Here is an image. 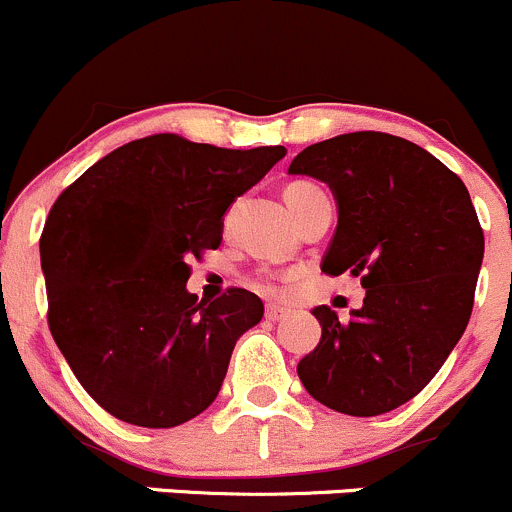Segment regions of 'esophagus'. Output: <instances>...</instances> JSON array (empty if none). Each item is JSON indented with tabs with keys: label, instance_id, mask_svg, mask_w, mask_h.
Wrapping results in <instances>:
<instances>
[{
	"label": "esophagus",
	"instance_id": "obj_1",
	"mask_svg": "<svg viewBox=\"0 0 512 512\" xmlns=\"http://www.w3.org/2000/svg\"><path fill=\"white\" fill-rule=\"evenodd\" d=\"M288 313H291V308H286V306H276V303H268L266 306L268 321H281V318H286Z\"/></svg>",
	"mask_w": 512,
	"mask_h": 512
}]
</instances>
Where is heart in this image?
<instances>
[{"mask_svg": "<svg viewBox=\"0 0 512 512\" xmlns=\"http://www.w3.org/2000/svg\"><path fill=\"white\" fill-rule=\"evenodd\" d=\"M311 189H316V186L306 184V181H296V184H291V186H288V189H286V199H288V196L301 194V191H311Z\"/></svg>", "mask_w": 512, "mask_h": 512, "instance_id": "1", "label": "heart"}]
</instances>
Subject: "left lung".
<instances>
[{
    "label": "left lung",
    "instance_id": "8db88e82",
    "mask_svg": "<svg viewBox=\"0 0 512 512\" xmlns=\"http://www.w3.org/2000/svg\"><path fill=\"white\" fill-rule=\"evenodd\" d=\"M288 174L333 191L338 226L321 271H348L366 288L348 323L313 308L321 341L298 378L333 411L381 416L428 386L468 326L485 251L478 214L443 161L381 131L306 146Z\"/></svg>",
    "mask_w": 512,
    "mask_h": 512
}]
</instances>
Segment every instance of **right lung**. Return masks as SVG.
Here are the masks:
<instances>
[{"label": "right lung", "mask_w": 512, "mask_h": 512, "mask_svg": "<svg viewBox=\"0 0 512 512\" xmlns=\"http://www.w3.org/2000/svg\"><path fill=\"white\" fill-rule=\"evenodd\" d=\"M283 146L221 149L179 134L119 146L59 194L39 239L49 331L84 391L119 421L174 428L214 403L263 303L186 291L224 214Z\"/></svg>", "instance_id": "obj_1"}]
</instances>
